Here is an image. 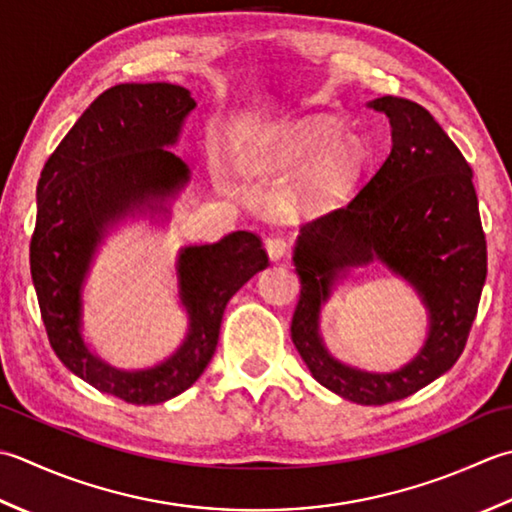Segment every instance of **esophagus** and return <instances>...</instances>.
Wrapping results in <instances>:
<instances>
[{"label":"esophagus","instance_id":"obj_1","mask_svg":"<svg viewBox=\"0 0 512 512\" xmlns=\"http://www.w3.org/2000/svg\"><path fill=\"white\" fill-rule=\"evenodd\" d=\"M265 249H267V256L276 263V260L285 258L287 249H289V243L285 241L283 236H271V238H267V241H265Z\"/></svg>","mask_w":512,"mask_h":512}]
</instances>
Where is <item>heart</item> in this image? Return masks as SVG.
Segmentation results:
<instances>
[{
	"label": "heart",
	"instance_id": "1",
	"mask_svg": "<svg viewBox=\"0 0 512 512\" xmlns=\"http://www.w3.org/2000/svg\"><path fill=\"white\" fill-rule=\"evenodd\" d=\"M278 159L296 170L311 168L309 190L318 201L333 203L347 196L364 165V148L356 137L331 119L298 123L278 145Z\"/></svg>",
	"mask_w": 512,
	"mask_h": 512
}]
</instances>
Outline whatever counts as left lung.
<instances>
[{"mask_svg": "<svg viewBox=\"0 0 512 512\" xmlns=\"http://www.w3.org/2000/svg\"><path fill=\"white\" fill-rule=\"evenodd\" d=\"M367 108L391 123V152L347 205L300 227V300L291 340L322 387L356 404L409 398L453 367L486 283V238L471 165L429 110L400 97ZM380 262L406 279L430 316L423 349L400 370L364 372L338 361L319 331L321 309L351 268Z\"/></svg>", "mask_w": 512, "mask_h": 512, "instance_id": "8db88e82", "label": "left lung"}]
</instances>
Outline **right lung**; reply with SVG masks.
Returning <instances> with one entry per match:
<instances>
[{
    "label": "right lung",
    "instance_id": "add662e5",
    "mask_svg": "<svg viewBox=\"0 0 512 512\" xmlns=\"http://www.w3.org/2000/svg\"><path fill=\"white\" fill-rule=\"evenodd\" d=\"M194 108L190 90L174 83H119L90 103L37 183L30 274L48 340L72 373L130 404H161L190 389L214 356L229 298L269 265L252 232L181 247L176 287L187 331L152 367H114L83 336V289L99 247L128 218L168 221L192 179L170 148Z\"/></svg>",
    "mask_w": 512,
    "mask_h": 512
}]
</instances>
